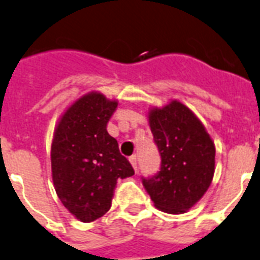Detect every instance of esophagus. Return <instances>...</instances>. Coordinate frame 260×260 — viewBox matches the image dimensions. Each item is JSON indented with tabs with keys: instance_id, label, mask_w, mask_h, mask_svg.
I'll list each match as a JSON object with an SVG mask.
<instances>
[{
	"instance_id": "esophagus-1",
	"label": "esophagus",
	"mask_w": 260,
	"mask_h": 260,
	"mask_svg": "<svg viewBox=\"0 0 260 260\" xmlns=\"http://www.w3.org/2000/svg\"><path fill=\"white\" fill-rule=\"evenodd\" d=\"M129 161H131V164H132V167H134L135 172H137V171H139V166H137V157H136V155L131 156Z\"/></svg>"
}]
</instances>
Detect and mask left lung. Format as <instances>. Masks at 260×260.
Masks as SVG:
<instances>
[{"label": "left lung", "mask_w": 260, "mask_h": 260, "mask_svg": "<svg viewBox=\"0 0 260 260\" xmlns=\"http://www.w3.org/2000/svg\"><path fill=\"white\" fill-rule=\"evenodd\" d=\"M148 123L161 156L159 174L143 179L156 208L184 214L207 192L215 172V144L188 107L178 100L148 111Z\"/></svg>", "instance_id": "obj_1"}]
</instances>
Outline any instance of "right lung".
Listing matches in <instances>:
<instances>
[{"label": "right lung", "mask_w": 260, "mask_h": 260, "mask_svg": "<svg viewBox=\"0 0 260 260\" xmlns=\"http://www.w3.org/2000/svg\"><path fill=\"white\" fill-rule=\"evenodd\" d=\"M117 104L100 92H89L69 105L54 128V189L65 208L84 223L108 212L117 180L135 174L117 140L107 132Z\"/></svg>", "instance_id": "obj_1"}]
</instances>
